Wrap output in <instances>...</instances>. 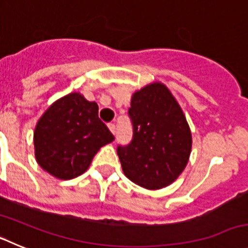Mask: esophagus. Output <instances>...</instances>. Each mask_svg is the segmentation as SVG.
I'll use <instances>...</instances> for the list:
<instances>
[{
    "mask_svg": "<svg viewBox=\"0 0 248 248\" xmlns=\"http://www.w3.org/2000/svg\"><path fill=\"white\" fill-rule=\"evenodd\" d=\"M108 128H109V130L111 131V134L115 135V133H117V128H115V125H114L113 123H110V124H108Z\"/></svg>",
    "mask_w": 248,
    "mask_h": 248,
    "instance_id": "obj_1",
    "label": "esophagus"
}]
</instances>
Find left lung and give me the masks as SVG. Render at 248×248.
<instances>
[{
  "label": "left lung",
  "instance_id": "8db88e82",
  "mask_svg": "<svg viewBox=\"0 0 248 248\" xmlns=\"http://www.w3.org/2000/svg\"><path fill=\"white\" fill-rule=\"evenodd\" d=\"M133 140L118 146L123 172L148 190L174 183L189 163L192 137L185 114L161 82L135 91L129 108Z\"/></svg>",
  "mask_w": 248,
  "mask_h": 248
}]
</instances>
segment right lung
Instances as JSON below:
<instances>
[{"label":"right lung","mask_w":248,"mask_h":248,"mask_svg":"<svg viewBox=\"0 0 248 248\" xmlns=\"http://www.w3.org/2000/svg\"><path fill=\"white\" fill-rule=\"evenodd\" d=\"M113 134L98 117V104L69 93L49 105L33 133L34 156L41 168L59 180L79 176Z\"/></svg>","instance_id":"obj_1"}]
</instances>
